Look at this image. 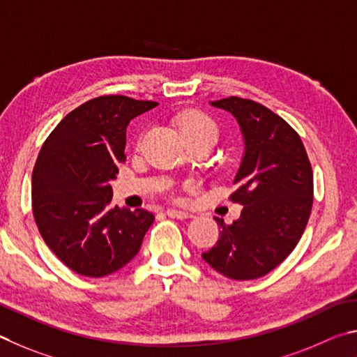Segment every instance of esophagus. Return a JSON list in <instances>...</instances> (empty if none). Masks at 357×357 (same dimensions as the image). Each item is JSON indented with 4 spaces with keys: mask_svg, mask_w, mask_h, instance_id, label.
Wrapping results in <instances>:
<instances>
[{
    "mask_svg": "<svg viewBox=\"0 0 357 357\" xmlns=\"http://www.w3.org/2000/svg\"><path fill=\"white\" fill-rule=\"evenodd\" d=\"M166 215H167L169 218H177V220H185V218H191V213H188V211L175 210V208L166 210Z\"/></svg>",
    "mask_w": 357,
    "mask_h": 357,
    "instance_id": "34e87169",
    "label": "esophagus"
}]
</instances>
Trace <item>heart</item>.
Returning a JSON list of instances; mask_svg holds the SVG:
<instances>
[{
	"instance_id": "heart-1",
	"label": "heart",
	"mask_w": 357,
	"mask_h": 357,
	"mask_svg": "<svg viewBox=\"0 0 357 357\" xmlns=\"http://www.w3.org/2000/svg\"><path fill=\"white\" fill-rule=\"evenodd\" d=\"M178 130L182 133L185 141L190 139H205L215 144L218 139V127L216 123L211 121L202 112H186L185 116L180 117L178 121Z\"/></svg>"
}]
</instances>
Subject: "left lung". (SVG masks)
I'll return each instance as SVG.
<instances>
[{
    "label": "left lung",
    "mask_w": 357,
    "mask_h": 357,
    "mask_svg": "<svg viewBox=\"0 0 357 357\" xmlns=\"http://www.w3.org/2000/svg\"><path fill=\"white\" fill-rule=\"evenodd\" d=\"M210 105L240 125L245 153L230 199L243 210L232 224L215 218L221 236L202 259L229 279H259L301 240L314 202L312 166L299 135L266 106L240 97Z\"/></svg>",
    "instance_id": "8db88e82"
}]
</instances>
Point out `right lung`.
<instances>
[{
	"label": "right lung",
	"mask_w": 357,
	"mask_h": 357,
	"mask_svg": "<svg viewBox=\"0 0 357 357\" xmlns=\"http://www.w3.org/2000/svg\"><path fill=\"white\" fill-rule=\"evenodd\" d=\"M125 96L92 98L62 119L33 171V213L43 241L72 271L103 278L139 252L155 216L112 207L109 182L125 158L131 119L155 108Z\"/></svg>",
	"instance_id": "obj_1"
}]
</instances>
